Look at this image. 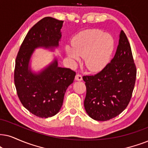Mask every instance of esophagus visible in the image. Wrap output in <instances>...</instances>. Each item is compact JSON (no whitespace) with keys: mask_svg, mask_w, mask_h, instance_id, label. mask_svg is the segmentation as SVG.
Wrapping results in <instances>:
<instances>
[{"mask_svg":"<svg viewBox=\"0 0 148 148\" xmlns=\"http://www.w3.org/2000/svg\"><path fill=\"white\" fill-rule=\"evenodd\" d=\"M75 79L76 80H78V81H80V80H83V77H82V76L80 75L79 74H77L75 76Z\"/></svg>","mask_w":148,"mask_h":148,"instance_id":"esophagus-1","label":"esophagus"}]
</instances>
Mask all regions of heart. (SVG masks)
Here are the masks:
<instances>
[{
	"instance_id": "b5f03b06",
	"label": "heart",
	"mask_w": 148,
	"mask_h": 148,
	"mask_svg": "<svg viewBox=\"0 0 148 148\" xmlns=\"http://www.w3.org/2000/svg\"><path fill=\"white\" fill-rule=\"evenodd\" d=\"M113 37L98 29H91L78 33L73 39L72 48L66 47L68 57L74 61L85 57V65L89 70H102L111 59L115 49Z\"/></svg>"
}]
</instances>
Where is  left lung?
<instances>
[{"instance_id": "left-lung-1", "label": "left lung", "mask_w": 148, "mask_h": 148, "mask_svg": "<svg viewBox=\"0 0 148 148\" xmlns=\"http://www.w3.org/2000/svg\"><path fill=\"white\" fill-rule=\"evenodd\" d=\"M136 76L131 48L121 30L115 55L98 74L84 76L87 93L85 111L97 121H107L119 115L131 99Z\"/></svg>"}]
</instances>
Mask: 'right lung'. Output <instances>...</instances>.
I'll use <instances>...</instances> for the list:
<instances>
[{"label":"right lung","instance_id":"1","mask_svg":"<svg viewBox=\"0 0 148 148\" xmlns=\"http://www.w3.org/2000/svg\"><path fill=\"white\" fill-rule=\"evenodd\" d=\"M63 21L46 17L29 30L16 59L14 83L20 102L37 117L48 118L60 111L68 86L76 72L58 66L57 59L38 73L33 72L30 59L35 48L53 50L59 46Z\"/></svg>","mask_w":148,"mask_h":148}]
</instances>
